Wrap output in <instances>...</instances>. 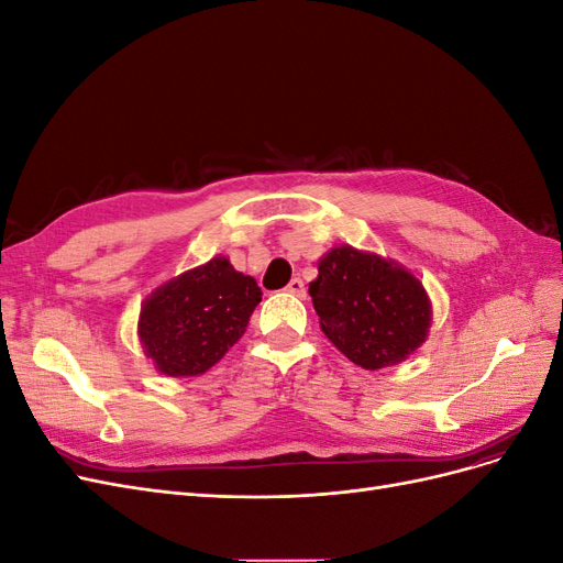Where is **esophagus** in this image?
Wrapping results in <instances>:
<instances>
[{"instance_id":"esophagus-1","label":"esophagus","mask_w":563,"mask_h":563,"mask_svg":"<svg viewBox=\"0 0 563 563\" xmlns=\"http://www.w3.org/2000/svg\"><path fill=\"white\" fill-rule=\"evenodd\" d=\"M286 291H288V294H294V296H298V298H305V284H302V279H300V277H294L291 282H288Z\"/></svg>"}]
</instances>
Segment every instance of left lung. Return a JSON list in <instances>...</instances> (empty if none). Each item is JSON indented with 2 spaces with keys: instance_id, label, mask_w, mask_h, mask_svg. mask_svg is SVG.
Wrapping results in <instances>:
<instances>
[{
  "instance_id": "left-lung-1",
  "label": "left lung",
  "mask_w": 563,
  "mask_h": 563,
  "mask_svg": "<svg viewBox=\"0 0 563 563\" xmlns=\"http://www.w3.org/2000/svg\"><path fill=\"white\" fill-rule=\"evenodd\" d=\"M321 331L366 371L406 360L428 335L430 298L406 269L378 255L338 246L310 284Z\"/></svg>"
}]
</instances>
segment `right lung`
Returning a JSON list of instances; mask_svg holds the SVG:
<instances>
[{"label": "right lung", "instance_id": "obj_1", "mask_svg": "<svg viewBox=\"0 0 563 563\" xmlns=\"http://www.w3.org/2000/svg\"><path fill=\"white\" fill-rule=\"evenodd\" d=\"M261 296L253 277L236 272L228 258H213L145 300L141 343L166 376H199L244 335Z\"/></svg>", "mask_w": 563, "mask_h": 563}]
</instances>
